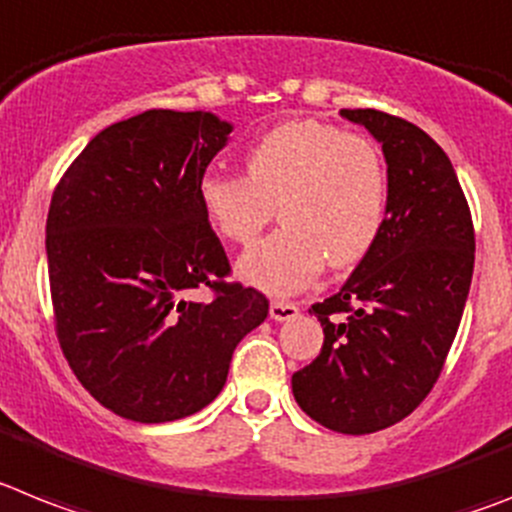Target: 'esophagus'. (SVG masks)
Returning <instances> with one entry per match:
<instances>
[{
	"instance_id": "esophagus-1",
	"label": "esophagus",
	"mask_w": 512,
	"mask_h": 512,
	"mask_svg": "<svg viewBox=\"0 0 512 512\" xmlns=\"http://www.w3.org/2000/svg\"><path fill=\"white\" fill-rule=\"evenodd\" d=\"M298 313V305L287 303V300H274V303L269 305V316H272L274 321H292V318H298Z\"/></svg>"
}]
</instances>
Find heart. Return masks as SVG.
I'll return each instance as SVG.
<instances>
[{
	"mask_svg": "<svg viewBox=\"0 0 512 512\" xmlns=\"http://www.w3.org/2000/svg\"><path fill=\"white\" fill-rule=\"evenodd\" d=\"M199 204L222 238L251 246L274 217L285 225L240 259V274L272 295L360 264L383 230L386 165L373 142L321 121H287L246 150V176L209 170Z\"/></svg>",
	"mask_w": 512,
	"mask_h": 512,
	"instance_id": "heart-1",
	"label": "heart"
}]
</instances>
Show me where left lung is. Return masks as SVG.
Listing matches in <instances>:
<instances>
[{
	"mask_svg": "<svg viewBox=\"0 0 512 512\" xmlns=\"http://www.w3.org/2000/svg\"><path fill=\"white\" fill-rule=\"evenodd\" d=\"M342 116L383 144L386 220L342 290L310 308L323 347L292 375V393L318 425L368 435L409 417L438 381L469 298L474 225L430 134L373 108Z\"/></svg>",
	"mask_w": 512,
	"mask_h": 512,
	"instance_id": "obj_1",
	"label": "left lung"
}]
</instances>
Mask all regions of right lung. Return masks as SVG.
<instances>
[{
    "instance_id": "obj_1",
    "label": "right lung",
    "mask_w": 512,
    "mask_h": 512,
    "mask_svg": "<svg viewBox=\"0 0 512 512\" xmlns=\"http://www.w3.org/2000/svg\"><path fill=\"white\" fill-rule=\"evenodd\" d=\"M233 126L207 111H144L87 142L46 220L56 336L77 381L144 425L217 399L269 300L225 282L230 261L199 181ZM196 289L213 298L196 301Z\"/></svg>"
}]
</instances>
